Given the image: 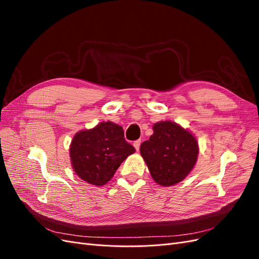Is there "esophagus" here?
<instances>
[{
    "label": "esophagus",
    "mask_w": 259,
    "mask_h": 259,
    "mask_svg": "<svg viewBox=\"0 0 259 259\" xmlns=\"http://www.w3.org/2000/svg\"><path fill=\"white\" fill-rule=\"evenodd\" d=\"M140 144H142V140H140V139L136 140V142H134V144H133V145H134V147H135V149H136L137 151L139 150V148H140Z\"/></svg>",
    "instance_id": "34e87169"
}]
</instances>
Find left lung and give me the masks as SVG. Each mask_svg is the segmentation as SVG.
Masks as SVG:
<instances>
[{"label": "left lung", "instance_id": "8db88e82", "mask_svg": "<svg viewBox=\"0 0 259 259\" xmlns=\"http://www.w3.org/2000/svg\"><path fill=\"white\" fill-rule=\"evenodd\" d=\"M154 182L169 187L184 180L197 163L199 145L191 133L175 122L153 125V134L140 146Z\"/></svg>", "mask_w": 259, "mask_h": 259}]
</instances>
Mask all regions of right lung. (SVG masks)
Segmentation results:
<instances>
[{
    "label": "right lung",
    "instance_id": "1",
    "mask_svg": "<svg viewBox=\"0 0 259 259\" xmlns=\"http://www.w3.org/2000/svg\"><path fill=\"white\" fill-rule=\"evenodd\" d=\"M134 152L135 148L124 138L123 128L110 121L77 132L70 145L75 174L96 187L106 185L121 163Z\"/></svg>",
    "mask_w": 259,
    "mask_h": 259
}]
</instances>
